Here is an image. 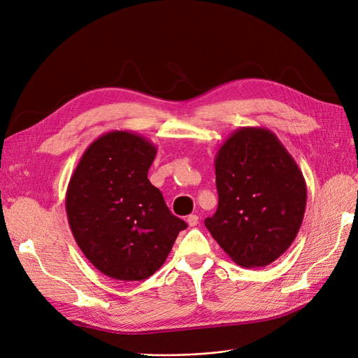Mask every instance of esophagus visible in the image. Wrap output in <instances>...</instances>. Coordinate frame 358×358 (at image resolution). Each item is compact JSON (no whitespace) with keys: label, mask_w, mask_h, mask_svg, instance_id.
Here are the masks:
<instances>
[{"label":"esophagus","mask_w":358,"mask_h":358,"mask_svg":"<svg viewBox=\"0 0 358 358\" xmlns=\"http://www.w3.org/2000/svg\"><path fill=\"white\" fill-rule=\"evenodd\" d=\"M187 224H189V227H196L199 224V216L197 215H189L187 216Z\"/></svg>","instance_id":"obj_1"}]
</instances>
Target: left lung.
Listing matches in <instances>:
<instances>
[{
    "label": "left lung",
    "instance_id": "obj_1",
    "mask_svg": "<svg viewBox=\"0 0 358 358\" xmlns=\"http://www.w3.org/2000/svg\"><path fill=\"white\" fill-rule=\"evenodd\" d=\"M217 209L205 225L244 268L268 266L297 237L307 187L294 158L268 129L241 127L215 158Z\"/></svg>",
    "mask_w": 358,
    "mask_h": 358
}]
</instances>
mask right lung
I'll return each instance as SVG.
<instances>
[{
    "label": "right lung",
    "mask_w": 358,
    "mask_h": 358,
    "mask_svg": "<svg viewBox=\"0 0 358 358\" xmlns=\"http://www.w3.org/2000/svg\"><path fill=\"white\" fill-rule=\"evenodd\" d=\"M155 157L157 148L143 136L110 131L86 149L69 182L66 212L77 245L118 281L153 275L187 228L148 178Z\"/></svg>",
    "instance_id": "1"
}]
</instances>
